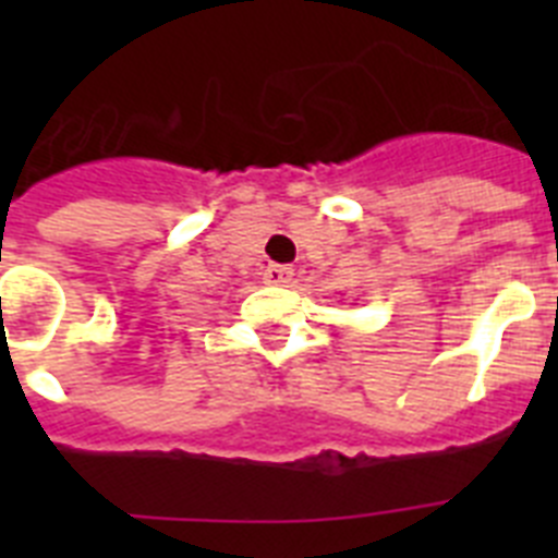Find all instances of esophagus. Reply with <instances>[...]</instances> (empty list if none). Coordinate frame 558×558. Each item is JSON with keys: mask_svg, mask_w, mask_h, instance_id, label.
<instances>
[{"mask_svg": "<svg viewBox=\"0 0 558 558\" xmlns=\"http://www.w3.org/2000/svg\"><path fill=\"white\" fill-rule=\"evenodd\" d=\"M290 276H293V268H288V265H268L265 268V282L268 284H288Z\"/></svg>", "mask_w": 558, "mask_h": 558, "instance_id": "esophagus-1", "label": "esophagus"}]
</instances>
